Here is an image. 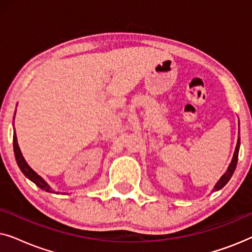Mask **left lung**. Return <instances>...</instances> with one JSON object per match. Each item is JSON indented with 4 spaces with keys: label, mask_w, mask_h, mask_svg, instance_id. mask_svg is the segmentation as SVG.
<instances>
[{
    "label": "left lung",
    "mask_w": 252,
    "mask_h": 252,
    "mask_svg": "<svg viewBox=\"0 0 252 252\" xmlns=\"http://www.w3.org/2000/svg\"><path fill=\"white\" fill-rule=\"evenodd\" d=\"M239 149H240V137H239V141H237V144H236V148H235V153H234L232 163L229 164V166H228V168H227L226 173L223 174L221 178H220V180L218 182H217V185L215 186V189H213V190H219V189H221L223 186H225L227 182L229 181V179L232 178L234 171H235V168H236L237 158H239Z\"/></svg>",
    "instance_id": "1"
}]
</instances>
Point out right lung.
Returning a JSON list of instances; mask_svg holds the SVG:
<instances>
[{"label": "right lung", "mask_w": 252, "mask_h": 252, "mask_svg": "<svg viewBox=\"0 0 252 252\" xmlns=\"http://www.w3.org/2000/svg\"><path fill=\"white\" fill-rule=\"evenodd\" d=\"M13 151H15V157H16L17 164H18V166H19L20 170H22L24 175H25L26 178H29L31 181H33L34 184H35L39 188L42 189V190H46L48 192H53V191H51L49 186L47 185V182L44 181L43 179L40 177V175H37L35 172H34L32 168L29 166V164L26 163L25 159H24L23 155H22V153H20L18 143H17L16 133L13 134Z\"/></svg>", "instance_id": "1"}]
</instances>
